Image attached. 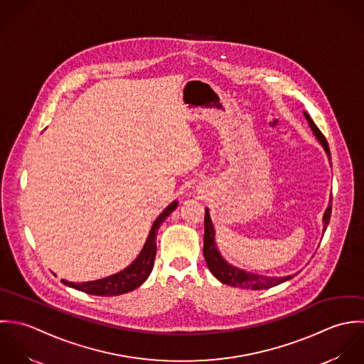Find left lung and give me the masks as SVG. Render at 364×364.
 I'll use <instances>...</instances> for the list:
<instances>
[{
    "label": "left lung",
    "mask_w": 364,
    "mask_h": 364,
    "mask_svg": "<svg viewBox=\"0 0 364 364\" xmlns=\"http://www.w3.org/2000/svg\"><path fill=\"white\" fill-rule=\"evenodd\" d=\"M305 118L309 124V128L312 129V132L315 134L316 139L319 141V144L323 146L329 161H331V150L328 142L325 139V136L322 135V132L318 129V127L315 125V122L311 119V117L305 112ZM331 213H332V197L329 200V205L323 214V232L326 230V226L329 223L331 219ZM204 226H205V232H204V257L207 262V266L210 269V272L218 279L220 283L232 286V287H237V289H246V290H266V289H272L274 286H279L287 280H291L294 276H286V277H266V276H259L255 273H249L246 270L237 269L232 264H229L219 253L218 246L215 243V229L213 225V220L210 218V211L205 210V218H204Z\"/></svg>",
    "instance_id": "1"
}]
</instances>
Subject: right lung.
<instances>
[{
	"instance_id": "add662e5",
	"label": "right lung",
	"mask_w": 364,
	"mask_h": 364,
	"mask_svg": "<svg viewBox=\"0 0 364 364\" xmlns=\"http://www.w3.org/2000/svg\"><path fill=\"white\" fill-rule=\"evenodd\" d=\"M177 208V201H173L151 225V229L149 232V236L146 239L145 246L139 256L129 264L125 270L112 274L105 279H100L95 282H87V283H63L72 289L82 291L91 295H100V296H112V295H121L127 294L129 291H134L142 286L151 273L154 257H156V235L160 228V225L164 222L174 210Z\"/></svg>"
}]
</instances>
